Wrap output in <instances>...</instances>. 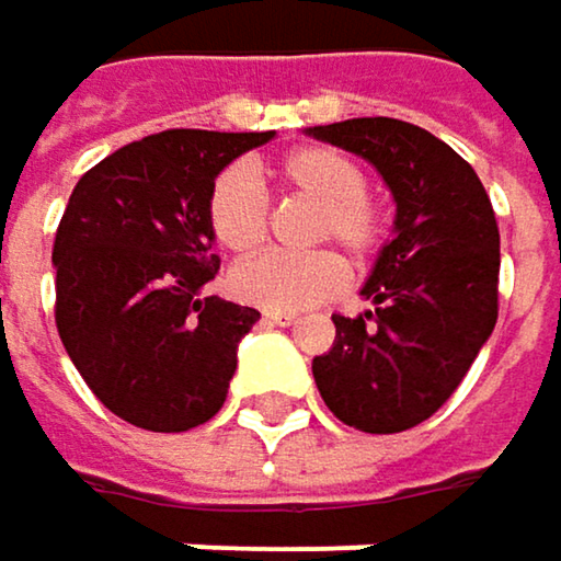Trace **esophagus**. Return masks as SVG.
Segmentation results:
<instances>
[{"instance_id": "obj_1", "label": "esophagus", "mask_w": 561, "mask_h": 561, "mask_svg": "<svg viewBox=\"0 0 561 561\" xmlns=\"http://www.w3.org/2000/svg\"><path fill=\"white\" fill-rule=\"evenodd\" d=\"M264 323L290 327V323H297V313H290V310H264Z\"/></svg>"}]
</instances>
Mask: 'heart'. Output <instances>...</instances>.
Listing matches in <instances>:
<instances>
[{
    "label": "heart",
    "instance_id": "1",
    "mask_svg": "<svg viewBox=\"0 0 561 561\" xmlns=\"http://www.w3.org/2000/svg\"><path fill=\"white\" fill-rule=\"evenodd\" d=\"M271 175L310 202H317L313 238L340 241L353 254H369L382 238V215L366 195L363 165L333 146H300L274 162ZM205 218L211 238L231 254H251L267 238V205L244 165H228L215 175ZM350 280V271L336 251L284 254L267 251L241 261L228 287L234 297L267 310H307L336 297Z\"/></svg>",
    "mask_w": 561,
    "mask_h": 561
}]
</instances>
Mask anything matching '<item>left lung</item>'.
<instances>
[{
  "label": "left lung",
  "mask_w": 561,
  "mask_h": 561,
  "mask_svg": "<svg viewBox=\"0 0 561 561\" xmlns=\"http://www.w3.org/2000/svg\"><path fill=\"white\" fill-rule=\"evenodd\" d=\"M307 134L363 156L396 198L392 238L359 290L373 307L333 313V350L313 356L336 419L396 434L454 396L496 327V215L473 165L415 124L356 117Z\"/></svg>",
  "instance_id": "obj_1"
}]
</instances>
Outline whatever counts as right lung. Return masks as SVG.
Masks as SVG:
<instances>
[{
    "label": "right lung",
    "mask_w": 561,
    "mask_h": 561,
    "mask_svg": "<svg viewBox=\"0 0 561 561\" xmlns=\"http://www.w3.org/2000/svg\"><path fill=\"white\" fill-rule=\"evenodd\" d=\"M274 137L165 130L78 179L51 251L55 323L117 419L169 434L225 405L238 343L261 313L205 294L218 274L205 198L228 162Z\"/></svg>",
    "instance_id": "1"
}]
</instances>
